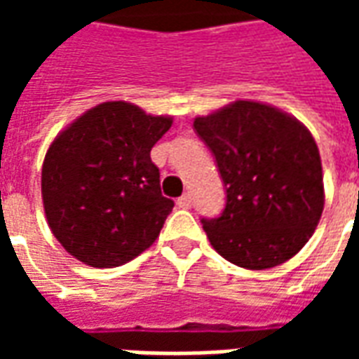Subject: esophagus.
<instances>
[{
  "label": "esophagus",
  "mask_w": 359,
  "mask_h": 359,
  "mask_svg": "<svg viewBox=\"0 0 359 359\" xmlns=\"http://www.w3.org/2000/svg\"><path fill=\"white\" fill-rule=\"evenodd\" d=\"M177 205H179V208H182V210H188V208L192 205V196L182 194L179 200H177Z\"/></svg>",
  "instance_id": "obj_1"
}]
</instances>
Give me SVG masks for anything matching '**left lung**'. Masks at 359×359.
Wrapping results in <instances>:
<instances>
[{
  "label": "left lung",
  "mask_w": 359,
  "mask_h": 359,
  "mask_svg": "<svg viewBox=\"0 0 359 359\" xmlns=\"http://www.w3.org/2000/svg\"><path fill=\"white\" fill-rule=\"evenodd\" d=\"M215 157L226 202L202 219L211 246L244 269H269L311 238L325 203L323 169L313 136L298 118L267 103H229L194 118Z\"/></svg>",
  "instance_id": "8db88e82"
}]
</instances>
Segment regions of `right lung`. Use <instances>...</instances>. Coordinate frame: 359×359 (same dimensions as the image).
Returning <instances> with one entry per match:
<instances>
[{
    "label": "right lung",
    "instance_id": "obj_1",
    "mask_svg": "<svg viewBox=\"0 0 359 359\" xmlns=\"http://www.w3.org/2000/svg\"><path fill=\"white\" fill-rule=\"evenodd\" d=\"M172 117L105 102L51 142L42 167L48 225L61 246L92 267H118L148 250L175 202L161 194L149 151Z\"/></svg>",
    "mask_w": 359,
    "mask_h": 359
}]
</instances>
